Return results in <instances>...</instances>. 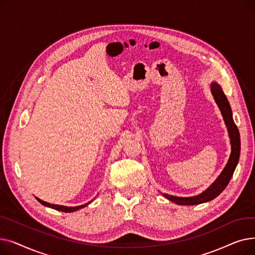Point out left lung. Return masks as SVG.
<instances>
[{
	"label": "left lung",
	"mask_w": 255,
	"mask_h": 255,
	"mask_svg": "<svg viewBox=\"0 0 255 255\" xmlns=\"http://www.w3.org/2000/svg\"><path fill=\"white\" fill-rule=\"evenodd\" d=\"M210 88H211L214 100H215V102L217 103L219 110L221 112V115L223 117L224 123L227 127V132H229V136L231 138V146H232L231 155L229 158V161H227L225 167L222 169L218 178L214 181L204 192L199 193L195 196H190V197H179V196H173V195L163 193V196L165 198H167L168 200H170V202L175 203L177 205L194 206V205L208 203L210 200L216 198L226 188L227 184L230 183L240 159V152H241L240 133H239L238 127L234 122L230 102L227 100L226 96L224 95L222 88L218 83L212 82L210 85Z\"/></svg>",
	"instance_id": "1"
}]
</instances>
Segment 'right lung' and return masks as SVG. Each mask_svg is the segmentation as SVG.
I'll return each instance as SVG.
<instances>
[{"mask_svg": "<svg viewBox=\"0 0 255 255\" xmlns=\"http://www.w3.org/2000/svg\"><path fill=\"white\" fill-rule=\"evenodd\" d=\"M36 199L38 200V202H39L40 204H41V205H43V206H45V207L51 208V209H53V210H57V211L65 212V213H70V212H75V211H77V210H79V209H83V208H85L86 206H88L89 204H91V203H92V200H91V202H89V203H87V204H85V205H82V206H77V207H66V206H60V205H53V204H49V203L43 202V200H41V199H40V198H38V197H36Z\"/></svg>", "mask_w": 255, "mask_h": 255, "instance_id": "right-lung-1", "label": "right lung"}]
</instances>
